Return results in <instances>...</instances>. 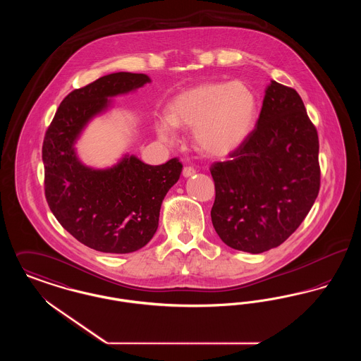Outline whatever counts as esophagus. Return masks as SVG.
<instances>
[{"mask_svg":"<svg viewBox=\"0 0 361 361\" xmlns=\"http://www.w3.org/2000/svg\"><path fill=\"white\" fill-rule=\"evenodd\" d=\"M196 173V169L193 168V166H184V169H183V176L184 177H190V176H193Z\"/></svg>","mask_w":361,"mask_h":361,"instance_id":"1","label":"esophagus"}]
</instances>
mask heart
<instances>
[{"mask_svg":"<svg viewBox=\"0 0 361 361\" xmlns=\"http://www.w3.org/2000/svg\"><path fill=\"white\" fill-rule=\"evenodd\" d=\"M257 112L256 96L242 82L202 84L173 100L168 119L158 133L173 137V127L193 128V140L203 154L224 157L235 152L250 135Z\"/></svg>","mask_w":361,"mask_h":361,"instance_id":"1","label":"heart"}]
</instances>
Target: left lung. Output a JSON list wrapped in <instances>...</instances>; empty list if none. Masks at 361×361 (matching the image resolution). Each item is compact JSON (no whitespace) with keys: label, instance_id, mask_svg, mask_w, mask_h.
<instances>
[{"label":"left lung","instance_id":"1","mask_svg":"<svg viewBox=\"0 0 361 361\" xmlns=\"http://www.w3.org/2000/svg\"><path fill=\"white\" fill-rule=\"evenodd\" d=\"M319 140L295 89L272 81L255 130L230 159L209 168L211 219L224 243L262 253L287 240L307 216L321 187Z\"/></svg>","mask_w":361,"mask_h":361}]
</instances>
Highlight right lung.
<instances>
[{
  "label": "right lung",
  "mask_w": 361,
  "mask_h": 361,
  "mask_svg": "<svg viewBox=\"0 0 361 361\" xmlns=\"http://www.w3.org/2000/svg\"><path fill=\"white\" fill-rule=\"evenodd\" d=\"M149 81L145 74L121 71L74 89L43 140L44 195L54 216L75 240L103 253H131L153 238L162 200L183 164L172 158L152 166L131 155L111 169L93 171L77 159L73 145L89 119L106 108V97Z\"/></svg>",
  "instance_id": "1"
}]
</instances>
